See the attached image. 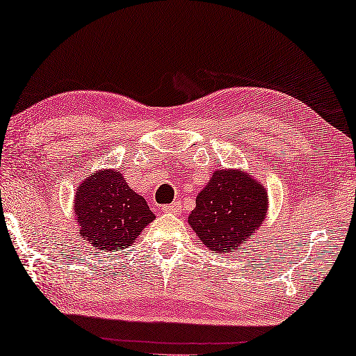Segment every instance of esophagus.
Segmentation results:
<instances>
[{"label": "esophagus", "instance_id": "34e87169", "mask_svg": "<svg viewBox=\"0 0 356 356\" xmlns=\"http://www.w3.org/2000/svg\"><path fill=\"white\" fill-rule=\"evenodd\" d=\"M162 211L168 214H179L181 213V203L173 202L170 204H164V207H162Z\"/></svg>", "mask_w": 356, "mask_h": 356}]
</instances>
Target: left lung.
Instances as JSON below:
<instances>
[{
    "label": "left lung",
    "mask_w": 356,
    "mask_h": 356,
    "mask_svg": "<svg viewBox=\"0 0 356 356\" xmlns=\"http://www.w3.org/2000/svg\"><path fill=\"white\" fill-rule=\"evenodd\" d=\"M189 223L214 253H229L264 222L266 191L238 170H217L197 197Z\"/></svg>",
    "instance_id": "left-lung-1"
}]
</instances>
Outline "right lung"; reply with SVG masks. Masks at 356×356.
I'll return each mask as SVG.
<instances>
[{
  "label": "right lung",
  "mask_w": 356,
  "mask_h": 356,
  "mask_svg": "<svg viewBox=\"0 0 356 356\" xmlns=\"http://www.w3.org/2000/svg\"><path fill=\"white\" fill-rule=\"evenodd\" d=\"M74 214L81 238L99 250L112 252L133 244L154 214L120 172L104 170L79 186Z\"/></svg>",
  "instance_id": "add662e5"
}]
</instances>
